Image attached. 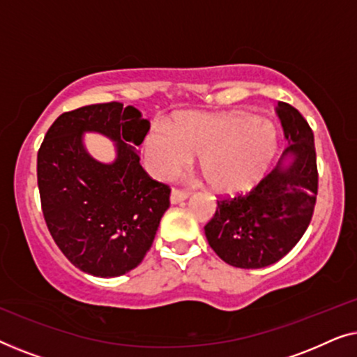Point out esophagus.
<instances>
[{
	"mask_svg": "<svg viewBox=\"0 0 357 357\" xmlns=\"http://www.w3.org/2000/svg\"><path fill=\"white\" fill-rule=\"evenodd\" d=\"M187 198H188V193L182 192V190H178V188H174L172 193H170V203H172V204L182 203Z\"/></svg>",
	"mask_w": 357,
	"mask_h": 357,
	"instance_id": "obj_1",
	"label": "esophagus"
}]
</instances>
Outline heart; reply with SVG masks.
Returning <instances> with one entry per match:
<instances>
[{
  "mask_svg": "<svg viewBox=\"0 0 357 357\" xmlns=\"http://www.w3.org/2000/svg\"><path fill=\"white\" fill-rule=\"evenodd\" d=\"M278 133L271 121L243 114L178 115L167 128L154 126L144 139L153 172L169 178L199 155V170L214 192H247L275 159Z\"/></svg>",
  "mask_w": 357,
  "mask_h": 357,
  "instance_id": "1",
  "label": "heart"
}]
</instances>
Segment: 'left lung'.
Instances as JSON below:
<instances>
[{
	"mask_svg": "<svg viewBox=\"0 0 357 357\" xmlns=\"http://www.w3.org/2000/svg\"><path fill=\"white\" fill-rule=\"evenodd\" d=\"M287 146L282 158L250 192L224 197L204 226L209 247L236 268L257 270L280 261L309 227L314 214L319 172L314 131L301 112L278 102ZM286 157L290 162H282Z\"/></svg>",
	"mask_w": 357,
	"mask_h": 357,
	"instance_id": "left-lung-1",
	"label": "left lung"
}]
</instances>
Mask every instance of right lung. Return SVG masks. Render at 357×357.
Instances as JSON below:
<instances>
[{"instance_id": "add662e5", "label": "right lung", "mask_w": 357, "mask_h": 357, "mask_svg": "<svg viewBox=\"0 0 357 357\" xmlns=\"http://www.w3.org/2000/svg\"><path fill=\"white\" fill-rule=\"evenodd\" d=\"M96 130L117 143L112 165L92 160L82 133ZM149 121L120 102L65 112L48 128L37 154L42 213L53 241L87 275L121 276L139 265L170 206L169 185L141 167L136 146Z\"/></svg>"}]
</instances>
